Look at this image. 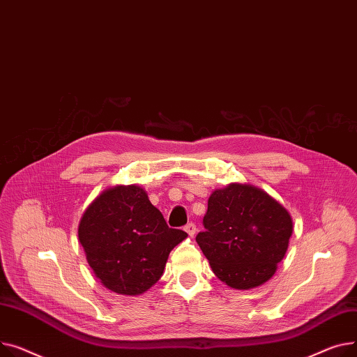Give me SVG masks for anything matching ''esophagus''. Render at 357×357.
Wrapping results in <instances>:
<instances>
[{"instance_id": "34e87169", "label": "esophagus", "mask_w": 357, "mask_h": 357, "mask_svg": "<svg viewBox=\"0 0 357 357\" xmlns=\"http://www.w3.org/2000/svg\"><path fill=\"white\" fill-rule=\"evenodd\" d=\"M184 230H185V232L188 234V236H195V235H196V230H197V227H196V225H195V223H187V225L184 226Z\"/></svg>"}]
</instances>
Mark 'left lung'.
I'll list each match as a JSON object with an SVG mask.
<instances>
[{"instance_id": "8db88e82", "label": "left lung", "mask_w": 357, "mask_h": 357, "mask_svg": "<svg viewBox=\"0 0 357 357\" xmlns=\"http://www.w3.org/2000/svg\"><path fill=\"white\" fill-rule=\"evenodd\" d=\"M196 242L215 275L236 289L266 282L282 261L292 220L268 193L249 184H229L207 202Z\"/></svg>"}]
</instances>
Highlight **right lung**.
Instances as JSON below:
<instances>
[{"mask_svg": "<svg viewBox=\"0 0 357 357\" xmlns=\"http://www.w3.org/2000/svg\"><path fill=\"white\" fill-rule=\"evenodd\" d=\"M187 238L169 227L138 185L105 190L83 213L79 241L89 266L108 289L138 296L162 275L170 252Z\"/></svg>", "mask_w": 357, "mask_h": 357, "instance_id": "right-lung-1", "label": "right lung"}]
</instances>
